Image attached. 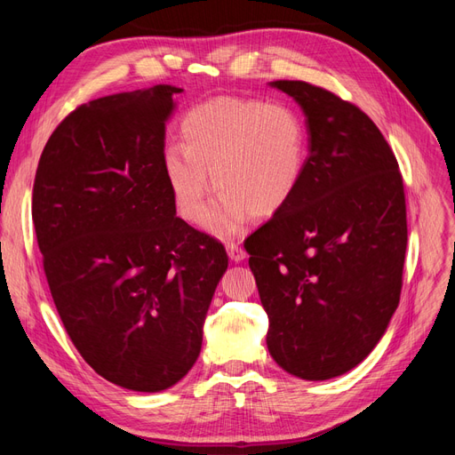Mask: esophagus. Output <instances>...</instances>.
Returning a JSON list of instances; mask_svg holds the SVG:
<instances>
[{
	"label": "esophagus",
	"instance_id": "esophagus-1",
	"mask_svg": "<svg viewBox=\"0 0 455 455\" xmlns=\"http://www.w3.org/2000/svg\"><path fill=\"white\" fill-rule=\"evenodd\" d=\"M228 254H229V258L233 259V261H243L244 258H246V252H244V249L241 244H237V243H228Z\"/></svg>",
	"mask_w": 455,
	"mask_h": 455
}]
</instances>
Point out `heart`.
I'll return each instance as SVG.
<instances>
[{
  "mask_svg": "<svg viewBox=\"0 0 455 455\" xmlns=\"http://www.w3.org/2000/svg\"><path fill=\"white\" fill-rule=\"evenodd\" d=\"M180 132L182 146L164 149L163 171L189 222L203 220L215 180L223 194L204 219L212 235L235 237L251 216L279 214L296 196L306 171L307 132L294 108L218 96L191 108Z\"/></svg>",
  "mask_w": 455,
  "mask_h": 455,
  "instance_id": "heart-1",
  "label": "heart"
}]
</instances>
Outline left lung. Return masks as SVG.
<instances>
[{"instance_id":"1","label":"left lung","mask_w":455,"mask_h":455,"mask_svg":"<svg viewBox=\"0 0 455 455\" xmlns=\"http://www.w3.org/2000/svg\"><path fill=\"white\" fill-rule=\"evenodd\" d=\"M306 116L309 156L292 201L244 241L267 349L288 374H346L378 346L401 299L403 176L363 109L306 81H271Z\"/></svg>"}]
</instances>
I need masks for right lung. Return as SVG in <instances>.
<instances>
[{
    "label": "right lung",
    "instance_id": "right-lung-1",
    "mask_svg": "<svg viewBox=\"0 0 455 455\" xmlns=\"http://www.w3.org/2000/svg\"><path fill=\"white\" fill-rule=\"evenodd\" d=\"M182 89L79 106L41 154L32 218L68 336L104 379L159 393L196 364L228 269L222 243L176 216L164 125Z\"/></svg>",
    "mask_w": 455,
    "mask_h": 455
}]
</instances>
